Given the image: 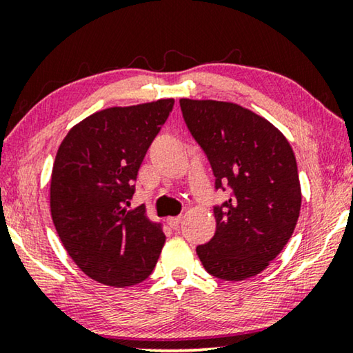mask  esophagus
<instances>
[{
    "instance_id": "34e87169",
    "label": "esophagus",
    "mask_w": 353,
    "mask_h": 353,
    "mask_svg": "<svg viewBox=\"0 0 353 353\" xmlns=\"http://www.w3.org/2000/svg\"><path fill=\"white\" fill-rule=\"evenodd\" d=\"M180 223H181V216H170V219H167V225L173 230H176L178 226H180Z\"/></svg>"
}]
</instances>
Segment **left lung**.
I'll list each match as a JSON object with an SVG mask.
<instances>
[{"label":"left lung","mask_w":353,"mask_h":353,"mask_svg":"<svg viewBox=\"0 0 353 353\" xmlns=\"http://www.w3.org/2000/svg\"><path fill=\"white\" fill-rule=\"evenodd\" d=\"M191 137L209 159L215 190V234L196 248L212 276L241 281L281 252L301 214V183L291 144L268 120L223 101L180 99Z\"/></svg>","instance_id":"obj_1"}]
</instances>
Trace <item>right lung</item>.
Masks as SVG:
<instances>
[{
	"label": "right lung",
	"mask_w": 353,
	"mask_h": 353,
	"mask_svg": "<svg viewBox=\"0 0 353 353\" xmlns=\"http://www.w3.org/2000/svg\"><path fill=\"white\" fill-rule=\"evenodd\" d=\"M173 99L110 108L75 125L57 149L51 175L56 231L81 272L108 286H133L156 267L165 234L144 215L127 212L149 146Z\"/></svg>",
	"instance_id": "obj_1"
}]
</instances>
